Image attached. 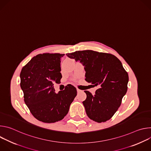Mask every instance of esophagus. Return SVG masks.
<instances>
[{
	"label": "esophagus",
	"instance_id": "34e87169",
	"mask_svg": "<svg viewBox=\"0 0 151 151\" xmlns=\"http://www.w3.org/2000/svg\"><path fill=\"white\" fill-rule=\"evenodd\" d=\"M81 90H80L79 89L77 88V92H78V93H79V92H81Z\"/></svg>",
	"mask_w": 151,
	"mask_h": 151
}]
</instances>
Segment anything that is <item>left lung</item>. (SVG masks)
<instances>
[{"instance_id": "obj_1", "label": "left lung", "mask_w": 151, "mask_h": 151, "mask_svg": "<svg viewBox=\"0 0 151 151\" xmlns=\"http://www.w3.org/2000/svg\"><path fill=\"white\" fill-rule=\"evenodd\" d=\"M84 66L85 80L98 86L96 94L84 92L87 99L82 103L87 116L97 122L110 119L120 106L127 91L128 75L115 55L93 50L66 54Z\"/></svg>"}]
</instances>
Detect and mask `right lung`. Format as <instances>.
Wrapping results in <instances>:
<instances>
[{
    "label": "right lung",
    "instance_id": "obj_1",
    "mask_svg": "<svg viewBox=\"0 0 151 151\" xmlns=\"http://www.w3.org/2000/svg\"><path fill=\"white\" fill-rule=\"evenodd\" d=\"M64 54H40L33 57L20 73V86L24 101L37 120L53 123L64 118L77 94L71 84L65 89L55 92L54 85L60 83V60Z\"/></svg>",
    "mask_w": 151,
    "mask_h": 151
}]
</instances>
